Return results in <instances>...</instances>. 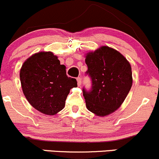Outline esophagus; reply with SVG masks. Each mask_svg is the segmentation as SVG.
<instances>
[{
	"label": "esophagus",
	"instance_id": "34e87169",
	"mask_svg": "<svg viewBox=\"0 0 159 159\" xmlns=\"http://www.w3.org/2000/svg\"><path fill=\"white\" fill-rule=\"evenodd\" d=\"M76 80H77V84L78 86H81V83H82V78L81 77H77V79H76Z\"/></svg>",
	"mask_w": 159,
	"mask_h": 159
}]
</instances>
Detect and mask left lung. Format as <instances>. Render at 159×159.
<instances>
[{
    "label": "left lung",
    "instance_id": "1",
    "mask_svg": "<svg viewBox=\"0 0 159 159\" xmlns=\"http://www.w3.org/2000/svg\"><path fill=\"white\" fill-rule=\"evenodd\" d=\"M86 64V74L92 80L91 89H83L87 109L102 117L113 113L132 86L130 64L120 52L107 46L87 53Z\"/></svg>",
    "mask_w": 159,
    "mask_h": 159
}]
</instances>
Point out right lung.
Here are the masks:
<instances>
[{"mask_svg": "<svg viewBox=\"0 0 159 159\" xmlns=\"http://www.w3.org/2000/svg\"><path fill=\"white\" fill-rule=\"evenodd\" d=\"M23 94L34 108L54 115L65 106L70 90L77 86L68 77L66 66L51 52H39L23 63L20 73Z\"/></svg>", "mask_w": 159, "mask_h": 159, "instance_id": "obj_1", "label": "right lung"}]
</instances>
